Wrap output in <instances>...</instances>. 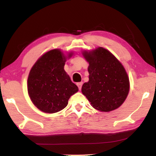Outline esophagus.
<instances>
[{
    "instance_id": "esophagus-1",
    "label": "esophagus",
    "mask_w": 156,
    "mask_h": 156,
    "mask_svg": "<svg viewBox=\"0 0 156 156\" xmlns=\"http://www.w3.org/2000/svg\"><path fill=\"white\" fill-rule=\"evenodd\" d=\"M77 86L79 87V90H81V87H82V85H83V82H79V83H77Z\"/></svg>"
}]
</instances>
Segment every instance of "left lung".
Wrapping results in <instances>:
<instances>
[{
    "label": "left lung",
    "mask_w": 156,
    "mask_h": 156,
    "mask_svg": "<svg viewBox=\"0 0 156 156\" xmlns=\"http://www.w3.org/2000/svg\"><path fill=\"white\" fill-rule=\"evenodd\" d=\"M82 55L89 63V81L84 83L82 94L91 106L100 112H110L123 104L130 83L126 70L108 50L98 47Z\"/></svg>",
    "instance_id": "left-lung-1"
}]
</instances>
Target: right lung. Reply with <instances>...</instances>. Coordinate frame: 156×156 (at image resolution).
Returning <instances> with one entry per match:
<instances>
[{"label":"right lung","instance_id":"obj_1","mask_svg":"<svg viewBox=\"0 0 156 156\" xmlns=\"http://www.w3.org/2000/svg\"><path fill=\"white\" fill-rule=\"evenodd\" d=\"M60 49H53L40 56L31 69L27 79V91L35 106L45 113L64 109L69 99L79 89L64 69L66 58Z\"/></svg>","mask_w":156,"mask_h":156}]
</instances>
